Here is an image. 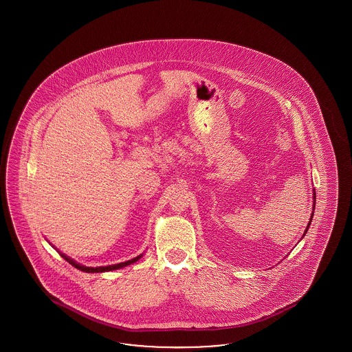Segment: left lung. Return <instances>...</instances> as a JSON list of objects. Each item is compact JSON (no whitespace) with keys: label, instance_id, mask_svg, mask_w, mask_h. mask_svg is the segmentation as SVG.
<instances>
[{"label":"left lung","instance_id":"obj_1","mask_svg":"<svg viewBox=\"0 0 352 352\" xmlns=\"http://www.w3.org/2000/svg\"><path fill=\"white\" fill-rule=\"evenodd\" d=\"M314 195H316V194H314ZM314 199H316V197H314ZM311 219H313V217H311V218H310V223H311ZM310 223H309V224H307V228H306V231H305V234H306V232H307V230H309V226H310Z\"/></svg>","mask_w":352,"mask_h":352}]
</instances>
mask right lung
I'll list each match as a JSON object with an SVG mask.
<instances>
[{
  "mask_svg": "<svg viewBox=\"0 0 352 352\" xmlns=\"http://www.w3.org/2000/svg\"><path fill=\"white\" fill-rule=\"evenodd\" d=\"M59 253H60V252H59ZM60 256H62L66 261H68L72 267H75V268L79 269V270H82V272H85V273H100V272H109V270H116V269L124 268V267H126V265H131V264H133L135 261H138V260L142 257V254H140V256L134 257L132 260H128V261H125V263H120V264H115V265H108V267L91 268V267H84V265L78 264L76 261H74V260H71L69 257H67L65 253H60Z\"/></svg>",
  "mask_w": 352,
  "mask_h": 352,
  "instance_id": "obj_1",
  "label": "right lung"
}]
</instances>
